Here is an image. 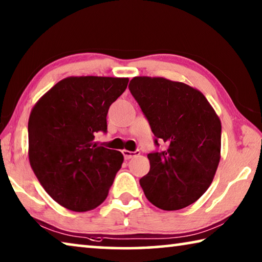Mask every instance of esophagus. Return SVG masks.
I'll return each mask as SVG.
<instances>
[{
  "instance_id": "1",
  "label": "esophagus",
  "mask_w": 262,
  "mask_h": 262,
  "mask_svg": "<svg viewBox=\"0 0 262 262\" xmlns=\"http://www.w3.org/2000/svg\"><path fill=\"white\" fill-rule=\"evenodd\" d=\"M122 154H123V157H125V159H130L133 157L137 156V155H140V151H129V150H122Z\"/></svg>"
}]
</instances>
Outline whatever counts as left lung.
<instances>
[{"instance_id":"1","label":"left lung","mask_w":262,"mask_h":262,"mask_svg":"<svg viewBox=\"0 0 262 262\" xmlns=\"http://www.w3.org/2000/svg\"><path fill=\"white\" fill-rule=\"evenodd\" d=\"M132 95L166 149L148 154L150 171L140 179L148 200L178 210L209 188L221 159L219 115L198 89L164 77L136 76ZM157 140L155 143L158 145Z\"/></svg>"}]
</instances>
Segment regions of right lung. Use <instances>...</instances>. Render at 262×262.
I'll return each mask as SVG.
<instances>
[{
    "instance_id": "obj_1",
    "label": "right lung",
    "mask_w": 262,
    "mask_h": 262,
    "mask_svg": "<svg viewBox=\"0 0 262 262\" xmlns=\"http://www.w3.org/2000/svg\"><path fill=\"white\" fill-rule=\"evenodd\" d=\"M127 77L70 76L51 88L31 111L29 161L47 194L73 211H88L107 198L120 170V151L98 147L111 104Z\"/></svg>"
}]
</instances>
